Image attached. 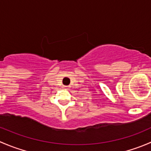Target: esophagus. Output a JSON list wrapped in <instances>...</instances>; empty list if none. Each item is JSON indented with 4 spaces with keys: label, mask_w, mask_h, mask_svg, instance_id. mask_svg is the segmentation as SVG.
Returning <instances> with one entry per match:
<instances>
[{
    "label": "esophagus",
    "mask_w": 151,
    "mask_h": 151,
    "mask_svg": "<svg viewBox=\"0 0 151 151\" xmlns=\"http://www.w3.org/2000/svg\"><path fill=\"white\" fill-rule=\"evenodd\" d=\"M65 87H67V86H65Z\"/></svg>",
    "instance_id": "34e87169"
}]
</instances>
